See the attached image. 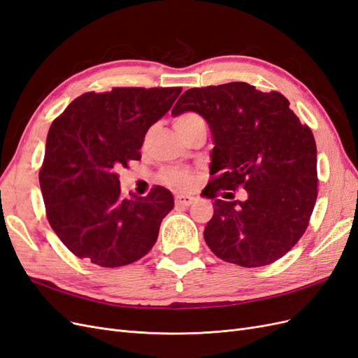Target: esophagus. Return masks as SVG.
Wrapping results in <instances>:
<instances>
[{"mask_svg": "<svg viewBox=\"0 0 358 358\" xmlns=\"http://www.w3.org/2000/svg\"><path fill=\"white\" fill-rule=\"evenodd\" d=\"M194 201L191 196H183V194H179V196L175 197L176 206H182V208H188V206Z\"/></svg>", "mask_w": 358, "mask_h": 358, "instance_id": "1", "label": "esophagus"}]
</instances>
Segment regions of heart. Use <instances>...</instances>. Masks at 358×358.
I'll use <instances>...</instances> for the list:
<instances>
[{"label": "heart", "mask_w": 358, "mask_h": 358, "mask_svg": "<svg viewBox=\"0 0 358 358\" xmlns=\"http://www.w3.org/2000/svg\"><path fill=\"white\" fill-rule=\"evenodd\" d=\"M199 125H204V122L201 116L194 112L180 113L175 117V127L182 136L187 134L192 128H196ZM162 180H164L170 187L185 189L192 185L194 176L192 173L187 169H169L162 173Z\"/></svg>", "instance_id": "b5f03b06"}]
</instances>
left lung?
<instances>
[{
	"mask_svg": "<svg viewBox=\"0 0 358 358\" xmlns=\"http://www.w3.org/2000/svg\"><path fill=\"white\" fill-rule=\"evenodd\" d=\"M196 112L208 122L213 149L204 196L213 216L204 241L227 263L267 266L284 257L305 233L318 196L317 145L289 103L276 91L245 82L192 88L171 110ZM243 186L248 197L225 202L220 193ZM225 198V197H224Z\"/></svg>",
	"mask_w": 358,
	"mask_h": 358,
	"instance_id": "1",
	"label": "left lung"
}]
</instances>
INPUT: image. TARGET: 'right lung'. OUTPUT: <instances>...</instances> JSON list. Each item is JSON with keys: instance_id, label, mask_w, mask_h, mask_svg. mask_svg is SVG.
<instances>
[{"instance_id": "right-lung-1", "label": "right lung", "mask_w": 358, "mask_h": 358, "mask_svg": "<svg viewBox=\"0 0 358 358\" xmlns=\"http://www.w3.org/2000/svg\"><path fill=\"white\" fill-rule=\"evenodd\" d=\"M182 88H113L86 92L52 122L40 188L52 230L79 258L121 267L146 255L175 206L154 187L146 197L121 196L116 170L140 159L148 129Z\"/></svg>"}]
</instances>
